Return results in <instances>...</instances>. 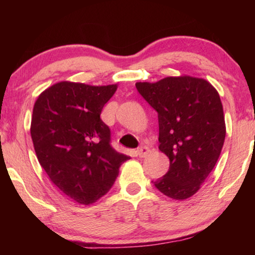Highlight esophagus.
Returning a JSON list of instances; mask_svg holds the SVG:
<instances>
[{"mask_svg":"<svg viewBox=\"0 0 255 255\" xmlns=\"http://www.w3.org/2000/svg\"><path fill=\"white\" fill-rule=\"evenodd\" d=\"M149 153V148L147 147V146H140V147H138L137 149V155L139 156V158H145L146 155H147Z\"/></svg>","mask_w":255,"mask_h":255,"instance_id":"obj_1","label":"esophagus"}]
</instances>
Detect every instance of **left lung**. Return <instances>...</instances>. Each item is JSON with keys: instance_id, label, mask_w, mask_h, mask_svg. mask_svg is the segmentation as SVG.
I'll list each match as a JSON object with an SVG mask.
<instances>
[{"instance_id": "8db88e82", "label": "left lung", "mask_w": 255, "mask_h": 255, "mask_svg": "<svg viewBox=\"0 0 255 255\" xmlns=\"http://www.w3.org/2000/svg\"><path fill=\"white\" fill-rule=\"evenodd\" d=\"M135 88L158 113L159 149L169 169L153 181L173 200L196 194L221 155L226 128L221 97L210 82L182 75L158 82H137Z\"/></svg>"}]
</instances>
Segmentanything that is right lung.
I'll use <instances>...</instances> for the list:
<instances>
[{
	"instance_id": "add662e5",
	"label": "right lung",
	"mask_w": 255,
	"mask_h": 255,
	"mask_svg": "<svg viewBox=\"0 0 255 255\" xmlns=\"http://www.w3.org/2000/svg\"><path fill=\"white\" fill-rule=\"evenodd\" d=\"M117 85L61 81L38 96L31 138L40 166L73 201L95 203L113 187L130 156L110 145V128L100 118Z\"/></svg>"
}]
</instances>
